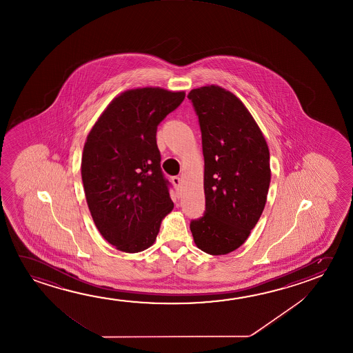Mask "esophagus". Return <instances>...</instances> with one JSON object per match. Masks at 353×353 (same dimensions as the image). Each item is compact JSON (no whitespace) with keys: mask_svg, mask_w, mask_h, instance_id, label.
<instances>
[{"mask_svg":"<svg viewBox=\"0 0 353 353\" xmlns=\"http://www.w3.org/2000/svg\"><path fill=\"white\" fill-rule=\"evenodd\" d=\"M172 183H174V188L179 190V187H181V179L177 177V176H174V177H172Z\"/></svg>","mask_w":353,"mask_h":353,"instance_id":"34e87169","label":"esophagus"}]
</instances>
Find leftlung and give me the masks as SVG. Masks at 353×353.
<instances>
[{
	"label": "left lung",
	"instance_id": "8db88e82",
	"mask_svg": "<svg viewBox=\"0 0 353 353\" xmlns=\"http://www.w3.org/2000/svg\"><path fill=\"white\" fill-rule=\"evenodd\" d=\"M204 155V215L190 221L196 247L228 254L248 239L264 210L270 185L265 138L250 111L217 85L190 90Z\"/></svg>",
	"mask_w": 353,
	"mask_h": 353
}]
</instances>
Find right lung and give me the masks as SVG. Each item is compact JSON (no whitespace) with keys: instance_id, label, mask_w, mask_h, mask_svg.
Masks as SVG:
<instances>
[{"instance_id":"obj_1","label":"right lung","mask_w":353,"mask_h":353,"mask_svg":"<svg viewBox=\"0 0 353 353\" xmlns=\"http://www.w3.org/2000/svg\"><path fill=\"white\" fill-rule=\"evenodd\" d=\"M185 97L161 88L127 90L88 134L81 157L88 206L103 239L125 253L149 248L163 216L174 209L157 130Z\"/></svg>"}]
</instances>
